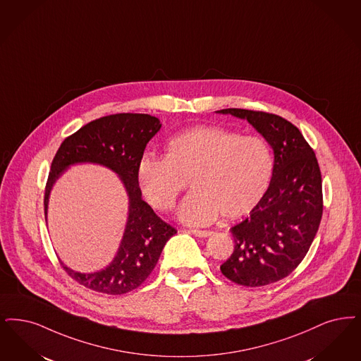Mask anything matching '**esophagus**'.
<instances>
[{
  "label": "esophagus",
  "mask_w": 361,
  "mask_h": 361,
  "mask_svg": "<svg viewBox=\"0 0 361 361\" xmlns=\"http://www.w3.org/2000/svg\"><path fill=\"white\" fill-rule=\"evenodd\" d=\"M192 233L195 236H199V238H208L212 235V231H200V230H192Z\"/></svg>",
  "instance_id": "1"
}]
</instances>
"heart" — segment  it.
Listing matches in <instances>:
<instances>
[{
	"instance_id": "obj_1",
	"label": "heart",
	"mask_w": 361,
	"mask_h": 361,
	"mask_svg": "<svg viewBox=\"0 0 361 361\" xmlns=\"http://www.w3.org/2000/svg\"><path fill=\"white\" fill-rule=\"evenodd\" d=\"M274 159L269 144L257 135H239L220 126H199L173 137L168 156L145 153L137 178L145 199L169 209L192 176L190 195L177 216L189 226H208L224 216H243L264 196Z\"/></svg>"
}]
</instances>
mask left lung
Returning a JSON list of instances; mask_svg holds the SVG:
<instances>
[{
    "label": "left lung",
    "instance_id": "left-lung-1",
    "mask_svg": "<svg viewBox=\"0 0 361 361\" xmlns=\"http://www.w3.org/2000/svg\"><path fill=\"white\" fill-rule=\"evenodd\" d=\"M219 114L245 119L274 152L270 185L231 231L235 248L220 270L230 281L258 288L288 276L309 251L322 216V183L316 154L285 118L245 109Z\"/></svg>",
    "mask_w": 361,
    "mask_h": 361
}]
</instances>
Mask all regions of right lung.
Segmentation results:
<instances>
[{"label":"right lung","instance_id":"obj_1","mask_svg":"<svg viewBox=\"0 0 361 361\" xmlns=\"http://www.w3.org/2000/svg\"><path fill=\"white\" fill-rule=\"evenodd\" d=\"M159 129V118L149 114L103 116L66 138L52 161L44 197L45 221L52 188L76 164H97L113 171L128 195V220L114 259L94 273L75 271L61 262L67 274L85 288L109 295L138 288L156 267L164 245L177 232L142 200L137 178L138 161Z\"/></svg>","mask_w":361,"mask_h":361}]
</instances>
